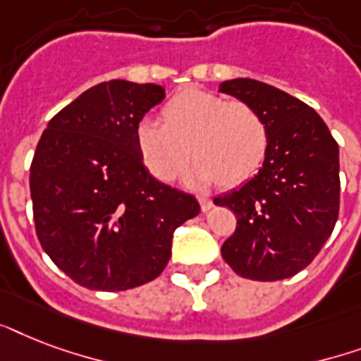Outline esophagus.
Returning a JSON list of instances; mask_svg holds the SVG:
<instances>
[{
    "label": "esophagus",
    "mask_w": 361,
    "mask_h": 361,
    "mask_svg": "<svg viewBox=\"0 0 361 361\" xmlns=\"http://www.w3.org/2000/svg\"><path fill=\"white\" fill-rule=\"evenodd\" d=\"M198 202H200V208H202V212H208V209H212V206H214L212 198H208V197H198Z\"/></svg>",
    "instance_id": "obj_1"
}]
</instances>
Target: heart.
<instances>
[{
    "label": "heart",
    "mask_w": 361,
    "mask_h": 361,
    "mask_svg": "<svg viewBox=\"0 0 361 361\" xmlns=\"http://www.w3.org/2000/svg\"><path fill=\"white\" fill-rule=\"evenodd\" d=\"M161 121L146 118L135 130L138 157L159 181L176 180L191 153L192 180L236 187L257 174L268 153V127L255 106L198 87L174 93Z\"/></svg>",
    "instance_id": "b5f03b06"
}]
</instances>
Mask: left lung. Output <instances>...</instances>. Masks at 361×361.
<instances>
[{
  "instance_id": "1",
  "label": "left lung",
  "mask_w": 361,
  "mask_h": 361,
  "mask_svg": "<svg viewBox=\"0 0 361 361\" xmlns=\"http://www.w3.org/2000/svg\"><path fill=\"white\" fill-rule=\"evenodd\" d=\"M221 92L257 109L269 135L262 169L238 191L214 198L236 215L221 247L225 262L252 281L286 279L313 262L339 215V146L300 99L251 78Z\"/></svg>"
}]
</instances>
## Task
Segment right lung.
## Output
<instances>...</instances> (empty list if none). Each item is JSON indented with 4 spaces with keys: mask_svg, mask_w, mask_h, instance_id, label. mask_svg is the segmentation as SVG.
Here are the masks:
<instances>
[{
    "mask_svg": "<svg viewBox=\"0 0 361 361\" xmlns=\"http://www.w3.org/2000/svg\"><path fill=\"white\" fill-rule=\"evenodd\" d=\"M163 99L157 84L103 82L59 110L37 144V238L86 288L129 290L159 277L174 231L200 212L192 195L155 180L136 152V125Z\"/></svg>",
    "mask_w": 361,
    "mask_h": 361,
    "instance_id": "1",
    "label": "right lung"
}]
</instances>
